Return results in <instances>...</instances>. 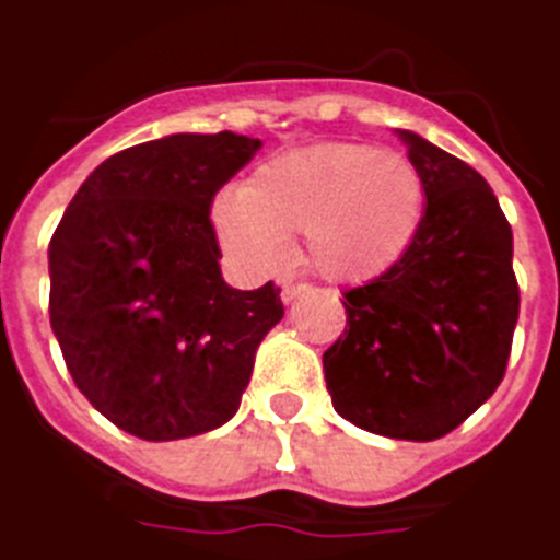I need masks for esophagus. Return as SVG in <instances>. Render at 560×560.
Listing matches in <instances>:
<instances>
[{
    "label": "esophagus",
    "instance_id": "esophagus-1",
    "mask_svg": "<svg viewBox=\"0 0 560 560\" xmlns=\"http://www.w3.org/2000/svg\"><path fill=\"white\" fill-rule=\"evenodd\" d=\"M310 289H312V285H306V283L285 285L280 298H283V303H294V301H298V298H303V294H310Z\"/></svg>",
    "mask_w": 560,
    "mask_h": 560
}]
</instances>
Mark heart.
<instances>
[{"label":"heart","instance_id":"obj_1","mask_svg":"<svg viewBox=\"0 0 560 560\" xmlns=\"http://www.w3.org/2000/svg\"><path fill=\"white\" fill-rule=\"evenodd\" d=\"M427 186L397 151L365 142H315L280 151L242 189L212 201V228L228 257L271 275L303 233L306 259L332 283H368L392 271L418 242Z\"/></svg>","mask_w":560,"mask_h":560}]
</instances>
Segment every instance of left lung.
<instances>
[{
    "label": "left lung",
    "mask_w": 560,
    "mask_h": 560,
    "mask_svg": "<svg viewBox=\"0 0 560 560\" xmlns=\"http://www.w3.org/2000/svg\"><path fill=\"white\" fill-rule=\"evenodd\" d=\"M427 186L406 257L345 292V339L324 353L332 409L353 427L435 441L502 383L520 289L509 219L485 177L415 131H397Z\"/></svg>",
    "instance_id": "1"
}]
</instances>
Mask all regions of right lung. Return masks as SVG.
I'll use <instances>...</instances> for the list:
<instances>
[{"label":"right lung","mask_w":560,"mask_h":560,"mask_svg":"<svg viewBox=\"0 0 560 560\" xmlns=\"http://www.w3.org/2000/svg\"><path fill=\"white\" fill-rule=\"evenodd\" d=\"M259 149L168 133L107 158L49 242V315L75 385L142 441L203 435L240 411L280 289L221 277L212 195Z\"/></svg>","instance_id":"add662e5"}]
</instances>
